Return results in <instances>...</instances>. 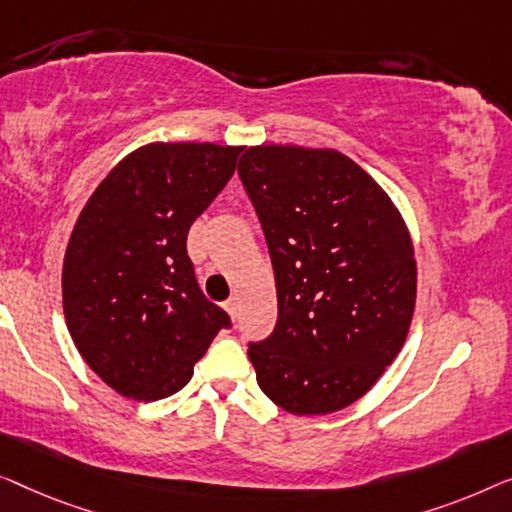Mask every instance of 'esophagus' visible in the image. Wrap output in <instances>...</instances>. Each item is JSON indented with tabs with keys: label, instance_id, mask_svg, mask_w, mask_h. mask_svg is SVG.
<instances>
[{
	"label": "esophagus",
	"instance_id": "obj_1",
	"mask_svg": "<svg viewBox=\"0 0 512 512\" xmlns=\"http://www.w3.org/2000/svg\"><path fill=\"white\" fill-rule=\"evenodd\" d=\"M225 308H227V313L232 315V318H236V313H239V297L227 299V301H225Z\"/></svg>",
	"mask_w": 512,
	"mask_h": 512
}]
</instances>
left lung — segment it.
Segmentation results:
<instances>
[{
    "mask_svg": "<svg viewBox=\"0 0 512 512\" xmlns=\"http://www.w3.org/2000/svg\"><path fill=\"white\" fill-rule=\"evenodd\" d=\"M239 176L278 294L276 329L248 348L257 383L292 415L336 413L406 343L417 294L406 222L383 187L331 148H246Z\"/></svg>",
    "mask_w": 512,
    "mask_h": 512,
    "instance_id": "1",
    "label": "left lung"
}]
</instances>
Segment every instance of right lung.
Returning a JSON list of instances; mask_svg holds the SVG:
<instances>
[{"label":"right lung","instance_id":"1","mask_svg":"<svg viewBox=\"0 0 512 512\" xmlns=\"http://www.w3.org/2000/svg\"><path fill=\"white\" fill-rule=\"evenodd\" d=\"M241 146L148 143L97 185L62 266L64 320L85 364L122 397L190 383L227 313L201 294L187 232L236 169Z\"/></svg>","mask_w":512,"mask_h":512}]
</instances>
